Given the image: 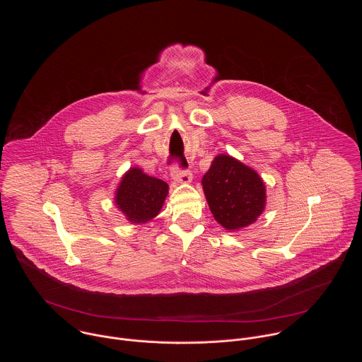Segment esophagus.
Returning a JSON list of instances; mask_svg holds the SVG:
<instances>
[{
	"mask_svg": "<svg viewBox=\"0 0 362 362\" xmlns=\"http://www.w3.org/2000/svg\"><path fill=\"white\" fill-rule=\"evenodd\" d=\"M171 177H173V180L178 181V182L187 184V182H191V180H192V173H191L189 170H187V168H181V167L178 165V163H175V164L173 165V168H171Z\"/></svg>",
	"mask_w": 362,
	"mask_h": 362,
	"instance_id": "34e87169",
	"label": "esophagus"
}]
</instances>
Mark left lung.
<instances>
[{"instance_id": "obj_1", "label": "left lung", "mask_w": 362, "mask_h": 362, "mask_svg": "<svg viewBox=\"0 0 362 362\" xmlns=\"http://www.w3.org/2000/svg\"><path fill=\"white\" fill-rule=\"evenodd\" d=\"M207 204L227 230L257 221L264 209V184L258 173L230 156H217L202 180Z\"/></svg>"}]
</instances>
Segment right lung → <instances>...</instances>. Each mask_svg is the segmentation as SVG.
I'll list each match as a JSON object with an SVG mask.
<instances>
[{
  "label": "right lung",
  "mask_w": 362,
  "mask_h": 362,
  "mask_svg": "<svg viewBox=\"0 0 362 362\" xmlns=\"http://www.w3.org/2000/svg\"><path fill=\"white\" fill-rule=\"evenodd\" d=\"M168 192V185L149 177L139 168H131L117 189L115 202L132 223H146L160 211Z\"/></svg>",
  "instance_id": "obj_1"
}]
</instances>
